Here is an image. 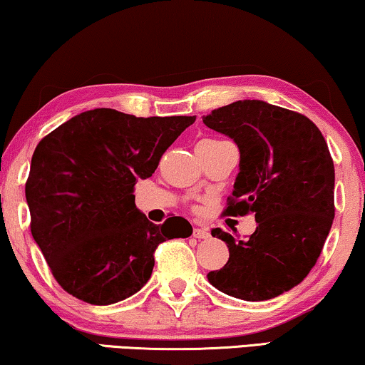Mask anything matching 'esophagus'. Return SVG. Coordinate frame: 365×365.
I'll list each match as a JSON object with an SVG mask.
<instances>
[{
    "label": "esophagus",
    "instance_id": "obj_1",
    "mask_svg": "<svg viewBox=\"0 0 365 365\" xmlns=\"http://www.w3.org/2000/svg\"><path fill=\"white\" fill-rule=\"evenodd\" d=\"M192 236L196 239H209L211 237V234H209L207 229H202V227H196L192 231Z\"/></svg>",
    "mask_w": 365,
    "mask_h": 365
}]
</instances>
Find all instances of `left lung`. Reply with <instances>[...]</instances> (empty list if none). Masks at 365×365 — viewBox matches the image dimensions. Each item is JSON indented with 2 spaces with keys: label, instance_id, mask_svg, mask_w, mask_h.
Masks as SVG:
<instances>
[{
  "label": "left lung",
  "instance_id": "1",
  "mask_svg": "<svg viewBox=\"0 0 365 365\" xmlns=\"http://www.w3.org/2000/svg\"><path fill=\"white\" fill-rule=\"evenodd\" d=\"M202 123L226 134L241 153L226 216L254 214L247 241L222 229L229 261L209 282L242 301H267L291 291L317 262L334 221V163L311 119L286 108L244 99L217 108Z\"/></svg>",
  "mask_w": 365,
  "mask_h": 365
}]
</instances>
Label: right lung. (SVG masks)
<instances>
[{"label":"right lung","instance_id":"add662e5","mask_svg":"<svg viewBox=\"0 0 365 365\" xmlns=\"http://www.w3.org/2000/svg\"><path fill=\"white\" fill-rule=\"evenodd\" d=\"M194 121L98 108L39 141L24 187L31 234L68 294L94 306L124 301L149 281L159 244L191 236L184 217L148 221L133 192Z\"/></svg>","mask_w":365,"mask_h":365}]
</instances>
